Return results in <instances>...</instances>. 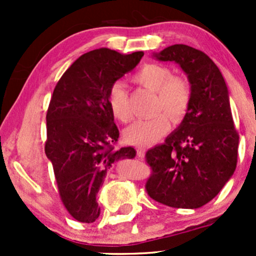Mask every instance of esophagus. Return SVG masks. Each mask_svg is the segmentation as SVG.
<instances>
[{"label": "esophagus", "mask_w": 256, "mask_h": 256, "mask_svg": "<svg viewBox=\"0 0 256 256\" xmlns=\"http://www.w3.org/2000/svg\"><path fill=\"white\" fill-rule=\"evenodd\" d=\"M136 152H138V157H144V152H146V148H144V147H142V146H140V147H138V148H136Z\"/></svg>", "instance_id": "obj_1"}]
</instances>
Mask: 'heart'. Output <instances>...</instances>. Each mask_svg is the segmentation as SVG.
<instances>
[{"label": "heart", "mask_w": 256, "mask_h": 256, "mask_svg": "<svg viewBox=\"0 0 256 256\" xmlns=\"http://www.w3.org/2000/svg\"><path fill=\"white\" fill-rule=\"evenodd\" d=\"M134 80L156 92L154 108L157 112L164 110L174 122H180L184 118L190 105V88L186 80L174 78L171 69L162 64H146L136 72ZM108 106L114 118L120 122L131 120L128 94L124 84L115 82L110 88ZM168 116L166 114H157L151 118L135 121L124 131L125 141L138 146L154 144L170 130Z\"/></svg>", "instance_id": "heart-1"}]
</instances>
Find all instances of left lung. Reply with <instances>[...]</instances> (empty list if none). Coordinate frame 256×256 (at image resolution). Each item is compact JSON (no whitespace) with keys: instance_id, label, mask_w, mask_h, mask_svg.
I'll list each match as a JSON object with an SVG mask.
<instances>
[{"instance_id":"1","label":"left lung","mask_w":256,"mask_h":256,"mask_svg":"<svg viewBox=\"0 0 256 256\" xmlns=\"http://www.w3.org/2000/svg\"><path fill=\"white\" fill-rule=\"evenodd\" d=\"M152 56L180 66L192 98L180 126L164 144L146 152L154 171L146 190L168 207L200 208L220 192L236 167L239 135L228 88L214 62L190 46H170Z\"/></svg>"}]
</instances>
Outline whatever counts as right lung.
Here are the masks:
<instances>
[{
  "label": "right lung",
  "instance_id": "obj_1",
  "mask_svg": "<svg viewBox=\"0 0 256 256\" xmlns=\"http://www.w3.org/2000/svg\"><path fill=\"white\" fill-rule=\"evenodd\" d=\"M142 56L144 52L121 54L109 48L88 52L54 88L47 112L46 154L53 164L63 204L82 223H92L100 216L96 196L112 164L136 156L134 147H114L118 130L108 94Z\"/></svg>",
  "mask_w": 256,
  "mask_h": 256
}]
</instances>
